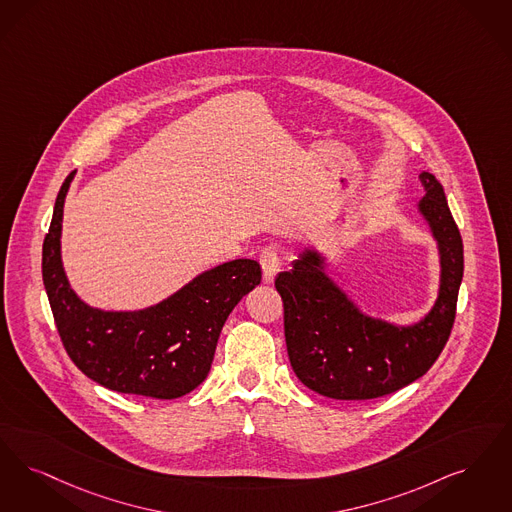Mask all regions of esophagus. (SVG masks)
<instances>
[{
  "instance_id": "34e87169",
  "label": "esophagus",
  "mask_w": 512,
  "mask_h": 512,
  "mask_svg": "<svg viewBox=\"0 0 512 512\" xmlns=\"http://www.w3.org/2000/svg\"><path fill=\"white\" fill-rule=\"evenodd\" d=\"M259 263H261V268H263V282L265 284H272L276 274L280 272V257H278L276 249L274 247H265L261 251Z\"/></svg>"
}]
</instances>
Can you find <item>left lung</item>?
<instances>
[{"mask_svg":"<svg viewBox=\"0 0 512 512\" xmlns=\"http://www.w3.org/2000/svg\"><path fill=\"white\" fill-rule=\"evenodd\" d=\"M425 188L417 211L440 255L438 297L425 318L396 326L373 318L326 272L324 255L305 247L289 272L276 276L284 301L287 356L299 381L335 400H371L423 377L450 339L463 280V240L442 184L419 175Z\"/></svg>","mask_w":512,"mask_h":512,"instance_id":"obj_1","label":"left lung"}]
</instances>
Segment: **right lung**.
<instances>
[{
    "instance_id": "1",
    "label": "right lung",
    "mask_w": 512,
    "mask_h": 512,
    "mask_svg": "<svg viewBox=\"0 0 512 512\" xmlns=\"http://www.w3.org/2000/svg\"><path fill=\"white\" fill-rule=\"evenodd\" d=\"M72 171L62 183L41 274L70 360L106 389L173 400L204 383L228 314L261 284V266L236 259L209 268L164 301L141 310L89 307L66 278L61 257L62 209Z\"/></svg>"
}]
</instances>
